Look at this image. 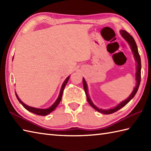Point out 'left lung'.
I'll return each mask as SVG.
<instances>
[{
  "label": "left lung",
  "instance_id": "obj_1",
  "mask_svg": "<svg viewBox=\"0 0 151 151\" xmlns=\"http://www.w3.org/2000/svg\"><path fill=\"white\" fill-rule=\"evenodd\" d=\"M120 33L121 34V36L123 37L124 39L127 41V43L129 44V45L130 47V49L132 50V52L134 54V59H135L136 62V86L134 87V90L132 92V93L130 95V96L128 97L127 99H125L124 101H122L120 102L116 106L113 108H110V109H108V110H104V109H99L97 108L96 106L93 103L92 101L91 100L90 97H89V95L88 94V85L87 83H86L85 79L83 78V86H84V89L86 93V97H87V101L89 102V104H90L91 106L95 110L97 111L101 112L102 114H113L114 112L118 111L119 110H120L121 108L124 107L125 105H126L127 103H129V102L131 100V99H133L134 96L136 94V93L138 90L139 86L140 84V81H141V69H142V64H141V58H140V56L138 52V50H137V45L136 43V41L134 40L133 37L132 36L127 32V31H125L124 30H120Z\"/></svg>",
  "mask_w": 151,
  "mask_h": 151
}]
</instances>
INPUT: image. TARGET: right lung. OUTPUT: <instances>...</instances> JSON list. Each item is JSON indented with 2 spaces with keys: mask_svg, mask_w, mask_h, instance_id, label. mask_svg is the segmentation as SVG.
<instances>
[{
  "mask_svg": "<svg viewBox=\"0 0 151 151\" xmlns=\"http://www.w3.org/2000/svg\"><path fill=\"white\" fill-rule=\"evenodd\" d=\"M13 59H14V57H13ZM69 77H70V76H69L68 77H67L65 80V81L63 82V84L62 86V88H61V89H60V94L58 95V97L57 98L56 101L54 102V103L52 106H51L50 107L48 108L42 109V108H34V107H32V106H29L25 104L24 102H22L21 101V99L19 98L17 94L16 93V92H15V95H16V97H17V99H18L19 102H20V103L22 105V106H23L25 109H27L28 111H29L32 112V113L35 114H36V115H43V116H45V115H47L48 114H49L52 111H54V110H55V108L58 106V105L59 104V103L60 102L61 99H62V94H63V90H64V88H65V86L67 84V82H68V81H69Z\"/></svg>",
  "mask_w": 151,
  "mask_h": 151,
  "instance_id": "1",
  "label": "right lung"
}]
</instances>
